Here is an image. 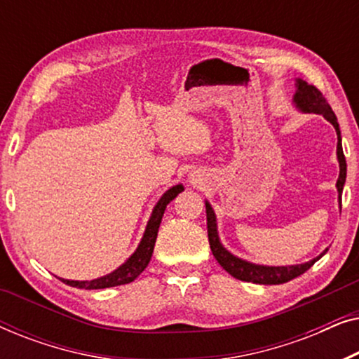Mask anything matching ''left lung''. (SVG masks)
Wrapping results in <instances>:
<instances>
[{
  "label": "left lung",
  "instance_id": "left-lung-1",
  "mask_svg": "<svg viewBox=\"0 0 359 359\" xmlns=\"http://www.w3.org/2000/svg\"><path fill=\"white\" fill-rule=\"evenodd\" d=\"M294 102H296L299 109L306 112H316V114H322L328 122H332L335 127L337 135H338V144H337V155L338 161H340V176H338L337 188L338 194H340V205H341V191L343 184L346 180V160L343 155L341 149V135H340V127H338V121L335 112L332 111L330 104L325 100V96L322 95L320 90L313 85H309L307 81L297 80V91L294 96ZM205 212H208V237L209 245L212 250V255L217 259L220 266H222L229 274H232L235 279L247 283H257V284H283L291 281V279L301 276L317 262L320 257L313 258L312 262L302 263V264H294V266H262V264H253L248 262H243L233 255H230L219 242L217 235V224H215V215L214 210L210 208L209 203H205Z\"/></svg>",
  "mask_w": 359,
  "mask_h": 359
}]
</instances>
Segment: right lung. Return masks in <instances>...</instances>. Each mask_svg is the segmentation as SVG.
Instances as JSON below:
<instances>
[{"label": "right lung", "mask_w": 359, "mask_h": 359, "mask_svg": "<svg viewBox=\"0 0 359 359\" xmlns=\"http://www.w3.org/2000/svg\"><path fill=\"white\" fill-rule=\"evenodd\" d=\"M181 191H183V186L178 184V186H173V188L168 189L163 196H161V199L155 205L154 212H151L149 224H147V230L144 233V238H142V242L139 245V248L135 250V253L132 255V257L127 259L121 268H117L116 271L107 274V276L93 279V281H68V279H62V281L68 284V286L80 287V289H104V287L121 286V284L134 281V279L144 271L147 264L150 262L151 253H154L156 233H158V227H160L161 217H163L166 205H168L170 201H173Z\"/></svg>", "instance_id": "1"}]
</instances>
